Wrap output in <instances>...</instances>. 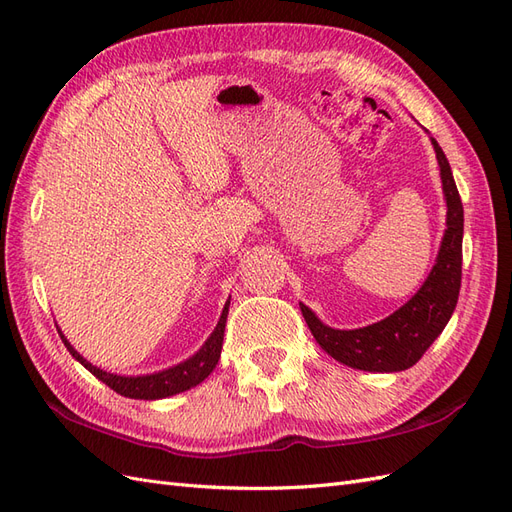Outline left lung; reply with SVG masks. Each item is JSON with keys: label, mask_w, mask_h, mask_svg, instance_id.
Listing matches in <instances>:
<instances>
[{"label": "left lung", "mask_w": 512, "mask_h": 512, "mask_svg": "<svg viewBox=\"0 0 512 512\" xmlns=\"http://www.w3.org/2000/svg\"><path fill=\"white\" fill-rule=\"evenodd\" d=\"M431 145L440 165L446 199V229L435 266L422 287L386 319L356 330L330 328L309 306L300 302L306 326L311 328L319 347L352 369L397 373L414 367L431 343L440 337L457 306L463 259V206L446 154L433 137Z\"/></svg>", "instance_id": "8db88e82"}]
</instances>
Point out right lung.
<instances>
[{
    "mask_svg": "<svg viewBox=\"0 0 512 512\" xmlns=\"http://www.w3.org/2000/svg\"><path fill=\"white\" fill-rule=\"evenodd\" d=\"M227 313H229V300L223 306L221 319H218L216 328L208 337V341L201 345L197 354L191 358H186L184 362L175 364V367H169L165 371L150 373V375H118V373H109L100 367H94L90 360H85L75 347L68 343V339L60 332V337L66 345L68 352L72 354L77 362H81L83 367L90 371L94 377H98L102 384H107L111 390H115L122 397L128 399H143V401H154V399H165L173 397V394H180L188 388H193L201 384L206 379L214 367L218 358H221V349H223V337H225V324H227Z\"/></svg>",
    "mask_w": 512,
    "mask_h": 512,
    "instance_id": "add662e5",
    "label": "right lung"
}]
</instances>
